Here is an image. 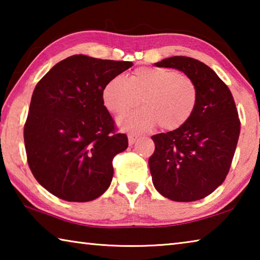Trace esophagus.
<instances>
[{
  "label": "esophagus",
  "instance_id": "1",
  "mask_svg": "<svg viewBox=\"0 0 260 260\" xmlns=\"http://www.w3.org/2000/svg\"><path fill=\"white\" fill-rule=\"evenodd\" d=\"M139 139V136L138 135H134V134H129L128 135V143H129V146H132V144H134L135 143V141Z\"/></svg>",
  "mask_w": 260,
  "mask_h": 260
}]
</instances>
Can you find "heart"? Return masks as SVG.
Wrapping results in <instances>:
<instances>
[{
  "instance_id": "b5f03b06",
  "label": "heart",
  "mask_w": 260,
  "mask_h": 260,
  "mask_svg": "<svg viewBox=\"0 0 260 260\" xmlns=\"http://www.w3.org/2000/svg\"><path fill=\"white\" fill-rule=\"evenodd\" d=\"M102 96L105 108L113 114H122L142 103L144 109L118 121L124 131L140 133L158 124L165 131L182 127L195 112L199 91L191 79L175 70L140 68L131 79L122 74L113 77Z\"/></svg>"
}]
</instances>
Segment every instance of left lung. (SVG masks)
<instances>
[{
    "instance_id": "obj_1",
    "label": "left lung",
    "mask_w": 260,
    "mask_h": 260,
    "mask_svg": "<svg viewBox=\"0 0 260 260\" xmlns=\"http://www.w3.org/2000/svg\"><path fill=\"white\" fill-rule=\"evenodd\" d=\"M183 72L197 87L195 112L180 128L152 136L149 158L157 191L175 202L204 199L225 181L240 136V119L231 90L202 61L173 56L155 63Z\"/></svg>"
}]
</instances>
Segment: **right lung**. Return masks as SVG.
Listing matches in <instances>:
<instances>
[{
    "label": "right lung",
    "mask_w": 260,
    "mask_h": 260,
    "mask_svg": "<svg viewBox=\"0 0 260 260\" xmlns=\"http://www.w3.org/2000/svg\"><path fill=\"white\" fill-rule=\"evenodd\" d=\"M132 65L73 55L35 86L24 127L27 161L37 181L58 199L93 201L111 183L112 159L128 140L112 134L102 95L109 80Z\"/></svg>",
    "instance_id": "add662e5"
}]
</instances>
